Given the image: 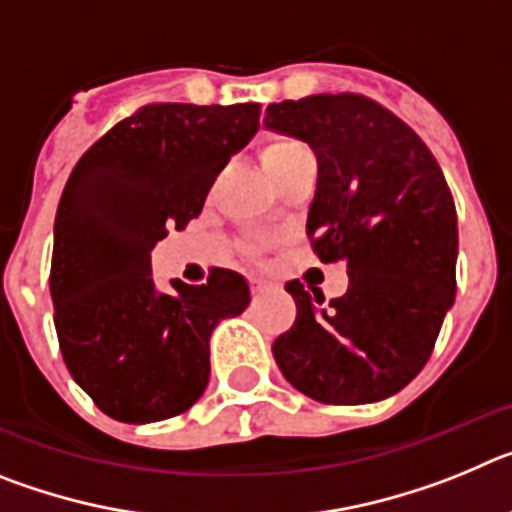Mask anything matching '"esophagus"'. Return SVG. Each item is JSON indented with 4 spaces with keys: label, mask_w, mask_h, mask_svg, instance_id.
I'll return each instance as SVG.
<instances>
[{
    "label": "esophagus",
    "mask_w": 512,
    "mask_h": 512,
    "mask_svg": "<svg viewBox=\"0 0 512 512\" xmlns=\"http://www.w3.org/2000/svg\"><path fill=\"white\" fill-rule=\"evenodd\" d=\"M251 289L256 292V295H261V292H269V289H274V284H269L266 279H251Z\"/></svg>",
    "instance_id": "1"
}]
</instances>
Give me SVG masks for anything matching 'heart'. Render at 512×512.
<instances>
[{"label":"heart","instance_id":"obj_1","mask_svg":"<svg viewBox=\"0 0 512 512\" xmlns=\"http://www.w3.org/2000/svg\"><path fill=\"white\" fill-rule=\"evenodd\" d=\"M307 153L310 151L305 148V143H300V140L292 138V135H274V138H269L264 146H261L259 156L271 179H277L284 169H289L297 158L307 156Z\"/></svg>","mask_w":512,"mask_h":512}]
</instances>
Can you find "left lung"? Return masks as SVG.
<instances>
[{"mask_svg": "<svg viewBox=\"0 0 512 512\" xmlns=\"http://www.w3.org/2000/svg\"><path fill=\"white\" fill-rule=\"evenodd\" d=\"M264 122L318 156L307 238L343 261L348 289L325 300L287 282L297 318L271 351L289 384L325 405L400 392L431 359L456 292V207L420 135L364 94H312L266 107Z\"/></svg>", "mask_w": 512, "mask_h": 512, "instance_id": "left-lung-1", "label": "left lung"}]
</instances>
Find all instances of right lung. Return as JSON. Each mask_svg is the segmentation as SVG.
I'll return each mask as SVG.
<instances>
[{
	"instance_id": "right-lung-1",
	"label": "right lung",
	"mask_w": 512,
	"mask_h": 512,
	"mask_svg": "<svg viewBox=\"0 0 512 512\" xmlns=\"http://www.w3.org/2000/svg\"><path fill=\"white\" fill-rule=\"evenodd\" d=\"M261 104H143L79 158L53 228L51 300L63 364L120 423L174 418L210 379V336L246 310L238 271L158 292L151 248L200 217L230 156L259 130Z\"/></svg>"
}]
</instances>
